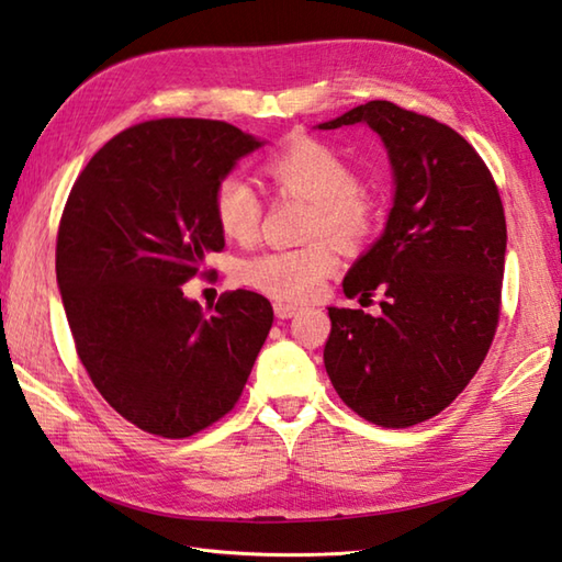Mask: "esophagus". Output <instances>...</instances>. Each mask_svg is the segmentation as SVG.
<instances>
[{
	"mask_svg": "<svg viewBox=\"0 0 562 562\" xmlns=\"http://www.w3.org/2000/svg\"><path fill=\"white\" fill-rule=\"evenodd\" d=\"M297 304H290V302H274V316L278 319H292L294 314H297Z\"/></svg>",
	"mask_w": 562,
	"mask_h": 562,
	"instance_id": "esophagus-1",
	"label": "esophagus"
}]
</instances>
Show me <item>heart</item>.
I'll return each mask as SVG.
<instances>
[{
	"instance_id": "1",
	"label": "heart",
	"mask_w": 562,
	"mask_h": 562,
	"mask_svg": "<svg viewBox=\"0 0 562 562\" xmlns=\"http://www.w3.org/2000/svg\"><path fill=\"white\" fill-rule=\"evenodd\" d=\"M265 175L278 191L312 203L307 236L327 238L302 248L262 250L240 262L238 278L274 300H312L339 265L330 241L346 250L369 243L381 226V201L361 187L351 161L319 139H294L272 151L265 159ZM213 218L228 238L252 240L262 218L260 193L236 171L223 175L213 187Z\"/></svg>"
}]
</instances>
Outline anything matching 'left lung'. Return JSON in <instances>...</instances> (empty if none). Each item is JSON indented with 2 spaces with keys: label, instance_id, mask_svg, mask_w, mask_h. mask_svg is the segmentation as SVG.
Segmentation results:
<instances>
[{
  "label": "left lung",
  "instance_id": "8db88e82",
  "mask_svg": "<svg viewBox=\"0 0 562 562\" xmlns=\"http://www.w3.org/2000/svg\"><path fill=\"white\" fill-rule=\"evenodd\" d=\"M366 122L395 175L383 236L344 278L346 297L383 294L381 314L329 307L324 366L363 420L411 427L442 413L474 379L502 314L506 216L476 149L427 115L387 100L319 130Z\"/></svg>",
  "mask_w": 562,
  "mask_h": 562
}]
</instances>
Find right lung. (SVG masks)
I'll return each instance as SVG.
<instances>
[{"instance_id":"obj_1","label":"right lung","mask_w":562,"mask_h":562,"mask_svg":"<svg viewBox=\"0 0 562 562\" xmlns=\"http://www.w3.org/2000/svg\"><path fill=\"white\" fill-rule=\"evenodd\" d=\"M258 147L221 120H147L100 147L68 193L56 278L78 359L149 435L181 440L231 413L270 334L258 292L201 310L181 290L226 246L213 187Z\"/></svg>"}]
</instances>
